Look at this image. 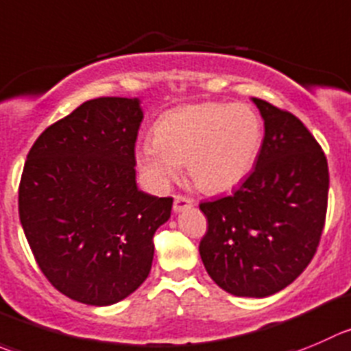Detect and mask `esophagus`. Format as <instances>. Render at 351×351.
I'll return each instance as SVG.
<instances>
[{
  "instance_id": "34e87169",
  "label": "esophagus",
  "mask_w": 351,
  "mask_h": 351,
  "mask_svg": "<svg viewBox=\"0 0 351 351\" xmlns=\"http://www.w3.org/2000/svg\"><path fill=\"white\" fill-rule=\"evenodd\" d=\"M193 206V200L189 199L185 195H175V202H173V210L175 213H180V210L186 209V207H192Z\"/></svg>"
}]
</instances>
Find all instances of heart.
<instances>
[{"label":"heart","instance_id":"obj_1","mask_svg":"<svg viewBox=\"0 0 351 351\" xmlns=\"http://www.w3.org/2000/svg\"><path fill=\"white\" fill-rule=\"evenodd\" d=\"M264 141L258 114L243 104L199 103L166 111L152 141L135 151L149 183L161 189L186 166L193 185L206 193L234 189L252 171Z\"/></svg>","mask_w":351,"mask_h":351}]
</instances>
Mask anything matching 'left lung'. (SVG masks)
<instances>
[{
	"label": "left lung",
	"mask_w": 351,
	"mask_h": 351,
	"mask_svg": "<svg viewBox=\"0 0 351 351\" xmlns=\"http://www.w3.org/2000/svg\"><path fill=\"white\" fill-rule=\"evenodd\" d=\"M264 118L254 171L233 195L200 204L199 245L214 283L262 298L293 283L314 257L326 223L329 169L314 135L290 111L252 99Z\"/></svg>",
	"instance_id": "left-lung-1"
}]
</instances>
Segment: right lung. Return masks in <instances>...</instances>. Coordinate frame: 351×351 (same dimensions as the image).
Returning <instances> with one entry per match:
<instances>
[{
	"label": "right lung",
	"mask_w": 351,
	"mask_h": 351,
	"mask_svg": "<svg viewBox=\"0 0 351 351\" xmlns=\"http://www.w3.org/2000/svg\"><path fill=\"white\" fill-rule=\"evenodd\" d=\"M141 101H85L47 127L27 154L19 214L37 266L71 300L111 305L151 273L156 230L171 197L137 189Z\"/></svg>",
	"instance_id": "add662e5"
}]
</instances>
